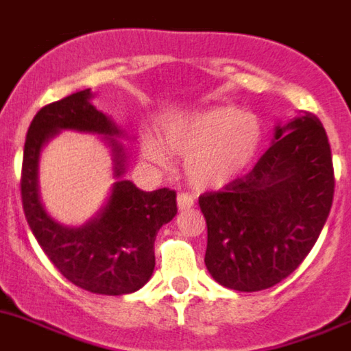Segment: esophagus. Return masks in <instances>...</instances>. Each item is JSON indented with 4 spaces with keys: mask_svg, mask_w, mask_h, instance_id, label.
<instances>
[{
    "mask_svg": "<svg viewBox=\"0 0 351 351\" xmlns=\"http://www.w3.org/2000/svg\"><path fill=\"white\" fill-rule=\"evenodd\" d=\"M193 205H195V198H193V196L186 195V193H179L178 195L179 210H188V208H191Z\"/></svg>",
    "mask_w": 351,
    "mask_h": 351,
    "instance_id": "obj_1",
    "label": "esophagus"
}]
</instances>
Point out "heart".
Returning <instances> with one entry per match:
<instances>
[{
  "mask_svg": "<svg viewBox=\"0 0 351 351\" xmlns=\"http://www.w3.org/2000/svg\"><path fill=\"white\" fill-rule=\"evenodd\" d=\"M262 139L258 117L234 106L202 110L165 131V145L186 156V176L199 189H219L241 178L258 155ZM141 152L153 165L170 167V155L153 136L143 139Z\"/></svg>",
  "mask_w": 351,
  "mask_h": 351,
  "instance_id": "1",
  "label": "heart"
}]
</instances>
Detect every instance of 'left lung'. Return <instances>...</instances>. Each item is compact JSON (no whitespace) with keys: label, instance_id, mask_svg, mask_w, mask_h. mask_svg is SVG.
Wrapping results in <instances>:
<instances>
[{"label":"left lung","instance_id":"8db88e82","mask_svg":"<svg viewBox=\"0 0 351 351\" xmlns=\"http://www.w3.org/2000/svg\"><path fill=\"white\" fill-rule=\"evenodd\" d=\"M332 195L331 146L320 120L303 112L278 123L272 146L252 172L199 196L212 278L246 293L281 282L315 245Z\"/></svg>","mask_w":351,"mask_h":351}]
</instances>
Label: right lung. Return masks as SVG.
Instances as JSON below:
<instances>
[{"label":"right lung","instance_id":"add662e5","mask_svg":"<svg viewBox=\"0 0 351 351\" xmlns=\"http://www.w3.org/2000/svg\"><path fill=\"white\" fill-rule=\"evenodd\" d=\"M91 98V89L73 93L43 106L32 119L20 179L23 213L39 246L63 278L96 295H128L152 278L156 232L178 213L176 191L162 188L146 193L122 179L128 156L115 138L123 131L96 110ZM65 128L103 135L112 149L114 177L117 178L106 206L79 228L56 223L45 212L38 193L42 146Z\"/></svg>","mask_w":351,"mask_h":351}]
</instances>
